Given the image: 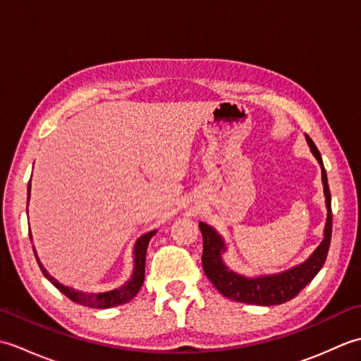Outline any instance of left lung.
<instances>
[{
  "label": "left lung",
  "instance_id": "obj_1",
  "mask_svg": "<svg viewBox=\"0 0 361 361\" xmlns=\"http://www.w3.org/2000/svg\"><path fill=\"white\" fill-rule=\"evenodd\" d=\"M307 142L310 145V150L318 163L321 164V175H323V185H324V195H326V206H327V221L324 229V240L321 242L317 251L305 260L302 265L291 270L274 274V276H264V278L248 279L243 276L235 274L229 271L228 268L221 262V251H225L224 240L220 235L214 231L211 226H208L203 221L198 224L203 237V255H202V264L204 274L208 276L209 281L214 283L221 295L233 299L237 302L245 304H256V305H278L283 304L293 299L299 291H301L307 283L315 278L317 273L324 265L329 247H331L332 239V206H331V189H329L326 169L323 164V158L317 149L315 142L310 140L309 135Z\"/></svg>",
  "mask_w": 361,
  "mask_h": 361
}]
</instances>
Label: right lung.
Here are the masks:
<instances>
[{"label": "right lung", "mask_w": 361, "mask_h": 361, "mask_svg": "<svg viewBox=\"0 0 361 361\" xmlns=\"http://www.w3.org/2000/svg\"><path fill=\"white\" fill-rule=\"evenodd\" d=\"M29 189H30V185H29ZM27 203H29V194H27ZM153 234H155V231H152L149 234H144L142 237H140V240L136 242V247H135V270H133L132 279L126 282L121 288L106 291V293H91L90 295V293H83V291H75L73 288H68V287L62 286V283H59L48 271L44 270L43 265L40 264V260H38V257L35 255V250H34V255H35V259L38 262V267H40L42 273L44 274V278L48 279L57 290L62 291V293L66 298H70L71 301L78 302L80 305H87V307L109 309V307H114V305H121V304H126L128 301H132V299L136 296L137 291L141 290L142 283H144V274H145V251H147V245L153 237ZM30 239H32V237H30Z\"/></svg>", "instance_id": "1"}]
</instances>
